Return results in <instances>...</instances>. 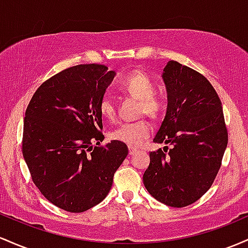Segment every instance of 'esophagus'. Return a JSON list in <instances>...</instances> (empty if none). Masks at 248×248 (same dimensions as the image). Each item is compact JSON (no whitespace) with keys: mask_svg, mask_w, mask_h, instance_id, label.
Instances as JSON below:
<instances>
[{"mask_svg":"<svg viewBox=\"0 0 248 248\" xmlns=\"http://www.w3.org/2000/svg\"><path fill=\"white\" fill-rule=\"evenodd\" d=\"M136 151H137V149L133 146H129V155H132L133 154H136Z\"/></svg>","mask_w":248,"mask_h":248,"instance_id":"obj_1","label":"esophagus"}]
</instances>
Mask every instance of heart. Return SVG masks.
<instances>
[{
    "label": "heart",
    "instance_id": "heart-1",
    "mask_svg": "<svg viewBox=\"0 0 248 248\" xmlns=\"http://www.w3.org/2000/svg\"><path fill=\"white\" fill-rule=\"evenodd\" d=\"M118 88L123 93L139 99V111L151 116L159 115L164 103L160 97L155 94V83L145 72L133 70L118 80ZM99 112L104 118L112 119L116 115L115 105L109 97H103L99 102ZM152 126L145 119L124 123L111 132V138L127 144L130 146H139L151 135Z\"/></svg>",
    "mask_w": 248,
    "mask_h": 248
}]
</instances>
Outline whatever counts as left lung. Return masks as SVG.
I'll use <instances>...</instances> for the list:
<instances>
[{"instance_id": "left-lung-1", "label": "left lung", "mask_w": 248, "mask_h": 248, "mask_svg": "<svg viewBox=\"0 0 248 248\" xmlns=\"http://www.w3.org/2000/svg\"><path fill=\"white\" fill-rule=\"evenodd\" d=\"M163 79L168 111L150 152L143 182L149 193L171 207H185L208 191L221 166L229 133L218 93L198 71L170 61Z\"/></svg>"}]
</instances>
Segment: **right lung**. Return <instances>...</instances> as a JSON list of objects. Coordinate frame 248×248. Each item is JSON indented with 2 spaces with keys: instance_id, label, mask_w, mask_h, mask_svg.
<instances>
[{
  "instance_id": "add662e5",
  "label": "right lung",
  "mask_w": 248,
  "mask_h": 248,
  "mask_svg": "<svg viewBox=\"0 0 248 248\" xmlns=\"http://www.w3.org/2000/svg\"><path fill=\"white\" fill-rule=\"evenodd\" d=\"M113 76L102 64L64 69L42 83L26 110L22 152L30 176L50 202L68 212L99 204L129 154L119 140L101 145L99 102Z\"/></svg>"
}]
</instances>
